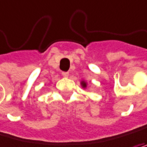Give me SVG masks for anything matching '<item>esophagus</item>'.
Listing matches in <instances>:
<instances>
[{"label":"esophagus","mask_w":147,"mask_h":147,"mask_svg":"<svg viewBox=\"0 0 147 147\" xmlns=\"http://www.w3.org/2000/svg\"><path fill=\"white\" fill-rule=\"evenodd\" d=\"M62 75H63V77H68L69 73H68V72H63V73H62Z\"/></svg>","instance_id":"obj_1"}]
</instances>
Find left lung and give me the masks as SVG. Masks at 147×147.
<instances>
[{
	"instance_id": "obj_1",
	"label": "left lung",
	"mask_w": 147,
	"mask_h": 147,
	"mask_svg": "<svg viewBox=\"0 0 147 147\" xmlns=\"http://www.w3.org/2000/svg\"><path fill=\"white\" fill-rule=\"evenodd\" d=\"M83 85H84V86H85V84H84V83H83Z\"/></svg>"
}]
</instances>
